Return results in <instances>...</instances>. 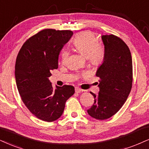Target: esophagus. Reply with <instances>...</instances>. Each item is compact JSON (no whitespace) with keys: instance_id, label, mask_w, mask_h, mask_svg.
Wrapping results in <instances>:
<instances>
[{"instance_id":"esophagus-1","label":"esophagus","mask_w":149,"mask_h":149,"mask_svg":"<svg viewBox=\"0 0 149 149\" xmlns=\"http://www.w3.org/2000/svg\"><path fill=\"white\" fill-rule=\"evenodd\" d=\"M81 91H82L79 88H75V92H76L77 93H79Z\"/></svg>"}]
</instances>
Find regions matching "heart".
I'll return each instance as SVG.
<instances>
[{
    "label": "heart",
    "mask_w": 149,
    "mask_h": 149,
    "mask_svg": "<svg viewBox=\"0 0 149 149\" xmlns=\"http://www.w3.org/2000/svg\"><path fill=\"white\" fill-rule=\"evenodd\" d=\"M73 45L79 52L88 58L89 63L94 66L102 63L105 57V49L102 43L97 42L96 37L89 31L81 32L75 36ZM68 52L63 51L62 61L65 62L68 57Z\"/></svg>",
    "instance_id": "heart-1"
}]
</instances>
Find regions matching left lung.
<instances>
[{
  "instance_id": "obj_1",
  "label": "left lung",
  "mask_w": 149,
  "mask_h": 149,
  "mask_svg": "<svg viewBox=\"0 0 149 149\" xmlns=\"http://www.w3.org/2000/svg\"><path fill=\"white\" fill-rule=\"evenodd\" d=\"M105 57L97 70L100 92L88 113L96 119H107L119 111L127 100L133 84L131 51L122 38L110 34L102 36Z\"/></svg>"
}]
</instances>
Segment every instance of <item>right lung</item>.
<instances>
[{
    "label": "right lung",
    "instance_id": "1",
    "mask_svg": "<svg viewBox=\"0 0 149 149\" xmlns=\"http://www.w3.org/2000/svg\"><path fill=\"white\" fill-rule=\"evenodd\" d=\"M72 34L71 30L44 29L23 43L16 58V82L22 101L45 122L59 118L66 101L74 93L72 86H56L54 90L48 79L51 72L58 68V55Z\"/></svg>",
    "mask_w": 149,
    "mask_h": 149
}]
</instances>
